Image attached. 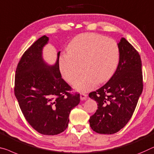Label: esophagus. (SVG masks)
Instances as JSON below:
<instances>
[{
    "instance_id": "esophagus-1",
    "label": "esophagus",
    "mask_w": 154,
    "mask_h": 154,
    "mask_svg": "<svg viewBox=\"0 0 154 154\" xmlns=\"http://www.w3.org/2000/svg\"><path fill=\"white\" fill-rule=\"evenodd\" d=\"M80 100H86V99L87 98V94L82 93V94H80Z\"/></svg>"
}]
</instances>
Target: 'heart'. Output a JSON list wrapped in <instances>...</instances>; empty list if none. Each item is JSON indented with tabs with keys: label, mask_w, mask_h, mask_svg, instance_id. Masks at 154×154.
I'll list each match as a JSON object with an SVG mask.
<instances>
[{
	"label": "heart",
	"mask_w": 154,
	"mask_h": 154,
	"mask_svg": "<svg viewBox=\"0 0 154 154\" xmlns=\"http://www.w3.org/2000/svg\"><path fill=\"white\" fill-rule=\"evenodd\" d=\"M67 53L59 58V69L66 81L74 84L80 72L84 73L75 82V89L80 92L93 89L98 82L107 81L116 70L120 58L117 42L94 33L75 36L67 47Z\"/></svg>",
	"instance_id": "1"
}]
</instances>
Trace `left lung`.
I'll list each match as a JSON object with an SVG mask.
<instances>
[{"label": "left lung", "instance_id": "left-lung-1", "mask_svg": "<svg viewBox=\"0 0 154 154\" xmlns=\"http://www.w3.org/2000/svg\"><path fill=\"white\" fill-rule=\"evenodd\" d=\"M118 44L120 58L116 71L105 85L89 94L98 105L89 124L93 131L101 134H115L127 124L143 89L140 54L125 38Z\"/></svg>", "mask_w": 154, "mask_h": 154}]
</instances>
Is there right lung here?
I'll return each mask as SVG.
<instances>
[{
    "instance_id": "obj_1",
    "label": "right lung",
    "mask_w": 154,
    "mask_h": 154,
    "mask_svg": "<svg viewBox=\"0 0 154 154\" xmlns=\"http://www.w3.org/2000/svg\"><path fill=\"white\" fill-rule=\"evenodd\" d=\"M48 41L42 36L23 54L16 67L14 94L28 123L40 134L53 136L67 129L80 94L71 93L72 87L61 78L60 51L55 65L44 61L42 48Z\"/></svg>"
}]
</instances>
